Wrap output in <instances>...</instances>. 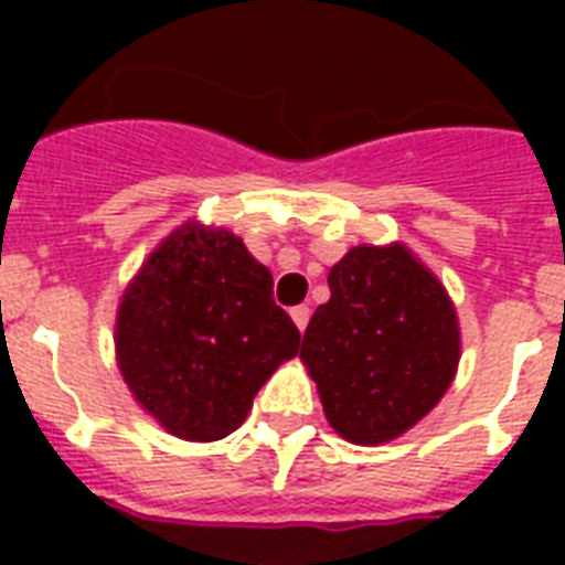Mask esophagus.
I'll use <instances>...</instances> for the list:
<instances>
[{
  "instance_id": "obj_1",
  "label": "esophagus",
  "mask_w": 565,
  "mask_h": 565,
  "mask_svg": "<svg viewBox=\"0 0 565 565\" xmlns=\"http://www.w3.org/2000/svg\"><path fill=\"white\" fill-rule=\"evenodd\" d=\"M290 317H292V322H296V328H299V331H305V328H308V319H310V308L308 305H299V308L290 310Z\"/></svg>"
}]
</instances>
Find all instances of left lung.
Returning a JSON list of instances; mask_svg holds the SVG:
<instances>
[{"mask_svg":"<svg viewBox=\"0 0 565 565\" xmlns=\"http://www.w3.org/2000/svg\"><path fill=\"white\" fill-rule=\"evenodd\" d=\"M301 340L328 425L381 446L425 419L460 363V322L437 275L404 243L349 248Z\"/></svg>","mask_w":565,"mask_h":565,"instance_id":"left-lung-1","label":"left lung"}]
</instances>
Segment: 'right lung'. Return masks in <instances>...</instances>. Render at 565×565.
<instances>
[{"label": "right lung", "instance_id": "right-lung-1", "mask_svg": "<svg viewBox=\"0 0 565 565\" xmlns=\"http://www.w3.org/2000/svg\"><path fill=\"white\" fill-rule=\"evenodd\" d=\"M273 275L228 228L188 220L161 239L117 308V366L135 402L188 443L228 437L257 390L299 354Z\"/></svg>", "mask_w": 565, "mask_h": 565}]
</instances>
